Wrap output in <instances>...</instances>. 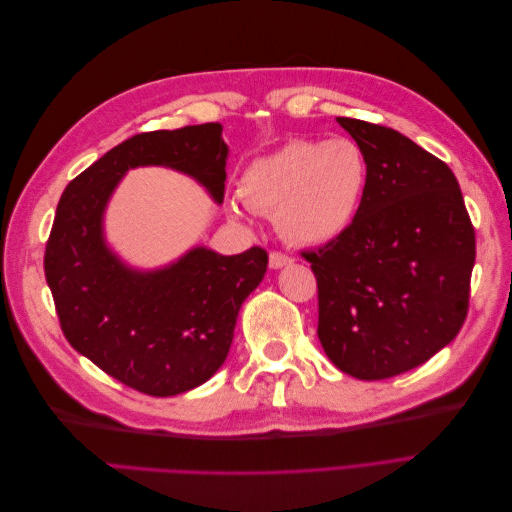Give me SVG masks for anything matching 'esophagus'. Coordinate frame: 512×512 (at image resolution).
Returning <instances> with one entry per match:
<instances>
[{
  "label": "esophagus",
  "instance_id": "34e87169",
  "mask_svg": "<svg viewBox=\"0 0 512 512\" xmlns=\"http://www.w3.org/2000/svg\"><path fill=\"white\" fill-rule=\"evenodd\" d=\"M288 265H292L290 256H286L282 252H271V256H269V267L271 269H282V267H288Z\"/></svg>",
  "mask_w": 512,
  "mask_h": 512
}]
</instances>
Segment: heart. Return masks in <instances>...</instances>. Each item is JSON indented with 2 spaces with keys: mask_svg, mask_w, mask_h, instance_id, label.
Here are the masks:
<instances>
[{
  "mask_svg": "<svg viewBox=\"0 0 512 512\" xmlns=\"http://www.w3.org/2000/svg\"><path fill=\"white\" fill-rule=\"evenodd\" d=\"M367 183L363 149L350 138H297L247 164L237 194L245 207L273 213L294 245H327L350 228ZM239 218V211L232 209Z\"/></svg>",
  "mask_w": 512,
  "mask_h": 512,
  "instance_id": "heart-1",
  "label": "heart"
}]
</instances>
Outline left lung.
<instances>
[{
	"instance_id": "left-lung-1",
	"label": "left lung",
	"mask_w": 512,
	"mask_h": 512,
	"mask_svg": "<svg viewBox=\"0 0 512 512\" xmlns=\"http://www.w3.org/2000/svg\"><path fill=\"white\" fill-rule=\"evenodd\" d=\"M365 153L350 228L303 252L318 282V339L344 374L384 380L429 361L468 316L474 226L442 160L397 130L337 117Z\"/></svg>"
}]
</instances>
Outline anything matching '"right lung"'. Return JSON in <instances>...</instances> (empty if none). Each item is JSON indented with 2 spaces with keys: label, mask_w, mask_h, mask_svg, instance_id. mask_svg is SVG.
<instances>
[{
  "label": "right lung",
  "mask_w": 512,
  "mask_h": 512,
  "mask_svg": "<svg viewBox=\"0 0 512 512\" xmlns=\"http://www.w3.org/2000/svg\"><path fill=\"white\" fill-rule=\"evenodd\" d=\"M220 123L136 134L72 179L59 198L44 275L70 346L153 397L207 382L226 361L241 303L267 273L262 247L222 256L196 245L162 269L126 265L104 239V211L130 168L166 166L224 200Z\"/></svg>",
  "instance_id": "obj_1"
}]
</instances>
